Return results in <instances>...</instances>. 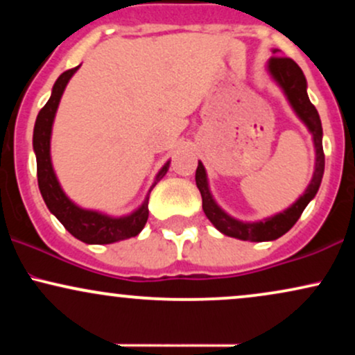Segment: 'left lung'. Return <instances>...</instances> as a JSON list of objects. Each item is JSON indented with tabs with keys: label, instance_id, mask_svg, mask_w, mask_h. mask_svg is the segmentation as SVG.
I'll list each match as a JSON object with an SVG mask.
<instances>
[{
	"label": "left lung",
	"instance_id": "8db88e82",
	"mask_svg": "<svg viewBox=\"0 0 355 355\" xmlns=\"http://www.w3.org/2000/svg\"><path fill=\"white\" fill-rule=\"evenodd\" d=\"M272 53H274V56L267 61L268 75L282 89L285 98L291 103L299 120L307 126L312 135L313 150H315V168H313L312 180L305 189L304 195H300L295 203H292L288 209L280 211V214H275L274 217L259 220V222H242V220L230 217L225 210L220 209L218 203L211 197L209 178H207L205 166H203L202 162H198L197 172H195V182H197L198 190L202 193V207L207 218L223 235H229V237L239 240H248V242H268V240H275L287 234L295 225V222L302 215L309 202L315 197L322 177H324L325 166L324 148H322L320 116L315 107L311 103V100H309L307 80H305L302 70L294 60L285 58V56L280 55L279 50H272Z\"/></svg>",
	"mask_w": 355,
	"mask_h": 355
}]
</instances>
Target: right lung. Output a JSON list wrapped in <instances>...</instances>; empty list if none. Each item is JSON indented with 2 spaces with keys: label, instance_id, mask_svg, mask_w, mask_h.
I'll return each mask as SVG.
<instances>
[{
  "label": "right lung",
  "instance_id": "obj_1",
  "mask_svg": "<svg viewBox=\"0 0 355 355\" xmlns=\"http://www.w3.org/2000/svg\"><path fill=\"white\" fill-rule=\"evenodd\" d=\"M78 68L80 64L76 68L61 73L58 80L53 85L50 100L46 101V105L40 110L38 116H36L33 130V150L36 155V170H38V187L48 210L63 223L64 229L70 232L73 237L85 243L103 245V243H115L120 242V240L135 237L144 230L146 220H148L150 191L168 172L170 160L157 173L144 203L137 210H133L132 214L123 215V217H112V215H107L98 210L81 209L67 197V193L61 189L58 178H56L55 170H53L50 144L53 121H55L61 95H63L68 81Z\"/></svg>",
  "mask_w": 355,
  "mask_h": 355
}]
</instances>
